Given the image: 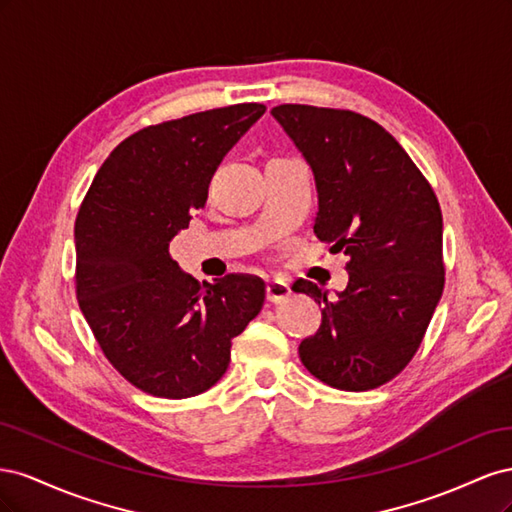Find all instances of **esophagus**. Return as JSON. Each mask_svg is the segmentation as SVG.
Masks as SVG:
<instances>
[{"label":"esophagus","instance_id":"obj_1","mask_svg":"<svg viewBox=\"0 0 512 512\" xmlns=\"http://www.w3.org/2000/svg\"><path fill=\"white\" fill-rule=\"evenodd\" d=\"M292 294V288L286 280H282V277H273V280L267 282V299L271 303H282L286 301Z\"/></svg>","mask_w":512,"mask_h":512}]
</instances>
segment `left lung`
Wrapping results in <instances>:
<instances>
[{"mask_svg":"<svg viewBox=\"0 0 512 512\" xmlns=\"http://www.w3.org/2000/svg\"><path fill=\"white\" fill-rule=\"evenodd\" d=\"M312 168L316 237L350 256L335 292L297 280L322 307L303 365L342 391H369L404 369L444 288L442 211L421 170L376 121L352 111L282 104L271 111Z\"/></svg>","mask_w":512,"mask_h":512,"instance_id":"left-lung-1","label":"left lung"}]
</instances>
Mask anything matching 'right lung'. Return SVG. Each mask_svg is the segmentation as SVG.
<instances>
[{
	"label": "right lung",
	"instance_id": "obj_1",
	"mask_svg": "<svg viewBox=\"0 0 512 512\" xmlns=\"http://www.w3.org/2000/svg\"><path fill=\"white\" fill-rule=\"evenodd\" d=\"M265 111L235 104L132 134L100 166L76 215L81 312L106 359L153 397L211 389L226 374L232 339L265 303L258 277L198 284L168 250L205 207L226 153Z\"/></svg>",
	"mask_w": 512,
	"mask_h": 512
}]
</instances>
